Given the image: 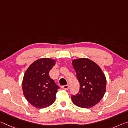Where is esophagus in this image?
I'll list each match as a JSON object with an SVG mask.
<instances>
[{
	"instance_id": "34e87169",
	"label": "esophagus",
	"mask_w": 128,
	"mask_h": 128,
	"mask_svg": "<svg viewBox=\"0 0 128 128\" xmlns=\"http://www.w3.org/2000/svg\"><path fill=\"white\" fill-rule=\"evenodd\" d=\"M62 89H64V90H69V86L68 85H66V86H62Z\"/></svg>"
}]
</instances>
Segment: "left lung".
<instances>
[{
	"instance_id": "left-lung-1",
	"label": "left lung",
	"mask_w": 128,
	"mask_h": 128,
	"mask_svg": "<svg viewBox=\"0 0 128 128\" xmlns=\"http://www.w3.org/2000/svg\"><path fill=\"white\" fill-rule=\"evenodd\" d=\"M72 64L80 82L78 93L71 96L72 102L80 108H91L104 96L106 86L105 74L96 62L88 58L74 59Z\"/></svg>"
}]
</instances>
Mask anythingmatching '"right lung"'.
Returning <instances> with one entry per match:
<instances>
[{"mask_svg":"<svg viewBox=\"0 0 128 128\" xmlns=\"http://www.w3.org/2000/svg\"><path fill=\"white\" fill-rule=\"evenodd\" d=\"M56 62L50 58H42L30 65L24 73L22 89L28 102L37 108H45L56 100L59 86L50 78L49 72Z\"/></svg>","mask_w":128,"mask_h":128,"instance_id":"obj_1","label":"right lung"}]
</instances>
